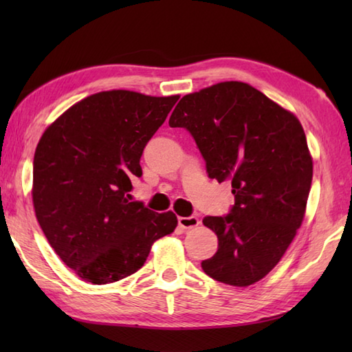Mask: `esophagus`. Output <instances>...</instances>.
<instances>
[{
    "instance_id": "obj_1",
    "label": "esophagus",
    "mask_w": 352,
    "mask_h": 352,
    "mask_svg": "<svg viewBox=\"0 0 352 352\" xmlns=\"http://www.w3.org/2000/svg\"><path fill=\"white\" fill-rule=\"evenodd\" d=\"M199 219L197 216H189V218H184V216H180L178 218V227H182L183 230H189V228H195L199 226Z\"/></svg>"
}]
</instances>
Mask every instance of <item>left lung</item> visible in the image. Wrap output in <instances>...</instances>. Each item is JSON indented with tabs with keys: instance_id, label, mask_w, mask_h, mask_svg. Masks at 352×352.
I'll use <instances>...</instances> for the list:
<instances>
[{
	"instance_id": "8db88e82",
	"label": "left lung",
	"mask_w": 352,
	"mask_h": 352,
	"mask_svg": "<svg viewBox=\"0 0 352 352\" xmlns=\"http://www.w3.org/2000/svg\"><path fill=\"white\" fill-rule=\"evenodd\" d=\"M169 125L188 130L208 177L233 188L230 213L203 219L218 236V251L201 267L230 286L257 283L304 219L313 162L300 121L252 86L223 81L184 95Z\"/></svg>"
}]
</instances>
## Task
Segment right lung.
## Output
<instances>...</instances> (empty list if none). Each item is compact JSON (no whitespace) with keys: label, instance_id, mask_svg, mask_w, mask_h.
Returning <instances> with one entry per match:
<instances>
[{"label":"right lung","instance_id":"obj_1","mask_svg":"<svg viewBox=\"0 0 352 352\" xmlns=\"http://www.w3.org/2000/svg\"><path fill=\"white\" fill-rule=\"evenodd\" d=\"M180 96L109 91L52 122L33 160L37 222L81 280L109 284L144 266L153 243L177 227L172 212L130 201L144 148Z\"/></svg>","mask_w":352,"mask_h":352}]
</instances>
